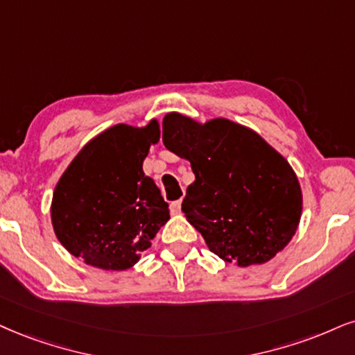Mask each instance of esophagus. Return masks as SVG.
<instances>
[{
    "label": "esophagus",
    "mask_w": 355,
    "mask_h": 355,
    "mask_svg": "<svg viewBox=\"0 0 355 355\" xmlns=\"http://www.w3.org/2000/svg\"><path fill=\"white\" fill-rule=\"evenodd\" d=\"M181 204H182V200L179 199V200H174V202H171V214H174V216H178V214H181Z\"/></svg>",
    "instance_id": "obj_1"
}]
</instances>
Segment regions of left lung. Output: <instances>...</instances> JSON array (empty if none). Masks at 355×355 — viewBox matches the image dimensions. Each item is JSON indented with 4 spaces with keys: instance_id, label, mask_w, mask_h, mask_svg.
<instances>
[{
    "instance_id": "left-lung-1",
    "label": "left lung",
    "mask_w": 355,
    "mask_h": 355,
    "mask_svg": "<svg viewBox=\"0 0 355 355\" xmlns=\"http://www.w3.org/2000/svg\"><path fill=\"white\" fill-rule=\"evenodd\" d=\"M163 143L191 163L182 212L209 250L240 268L263 265L291 242L303 212L298 176L257 131L227 118H163Z\"/></svg>"
}]
</instances>
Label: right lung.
<instances>
[{
  "instance_id": "obj_1",
  "label": "right lung",
  "mask_w": 355,
  "mask_h": 355,
  "mask_svg": "<svg viewBox=\"0 0 355 355\" xmlns=\"http://www.w3.org/2000/svg\"><path fill=\"white\" fill-rule=\"evenodd\" d=\"M159 135L156 118L144 126L113 125L71 161L51 202L52 229L71 255L94 268L123 271L150 250L169 220L168 202L143 171Z\"/></svg>"
}]
</instances>
